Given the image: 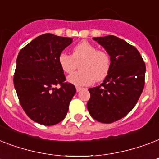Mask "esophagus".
Returning <instances> with one entry per match:
<instances>
[{
    "instance_id": "esophagus-1",
    "label": "esophagus",
    "mask_w": 159,
    "mask_h": 159,
    "mask_svg": "<svg viewBox=\"0 0 159 159\" xmlns=\"http://www.w3.org/2000/svg\"><path fill=\"white\" fill-rule=\"evenodd\" d=\"M76 89H77V92H79L80 91H81V90H82V87H76Z\"/></svg>"
}]
</instances>
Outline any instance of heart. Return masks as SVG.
Segmentation results:
<instances>
[{
  "label": "heart",
  "mask_w": 159,
  "mask_h": 159,
  "mask_svg": "<svg viewBox=\"0 0 159 159\" xmlns=\"http://www.w3.org/2000/svg\"><path fill=\"white\" fill-rule=\"evenodd\" d=\"M81 61L82 71L73 72L67 77V82L77 87L89 86L95 80L102 81L111 68V57L108 53L98 50L97 46L87 40L75 45L72 55L61 53L57 57L60 67L66 73H71Z\"/></svg>",
  "instance_id": "b5f03b06"
}]
</instances>
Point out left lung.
Listing matches in <instances>:
<instances>
[{
  "mask_svg": "<svg viewBox=\"0 0 159 159\" xmlns=\"http://www.w3.org/2000/svg\"><path fill=\"white\" fill-rule=\"evenodd\" d=\"M111 57V68L102 84L89 88L87 110L92 118L110 124L134 107L144 87L146 67L135 47L114 35L93 38Z\"/></svg>",
  "mask_w": 159,
  "mask_h": 159,
  "instance_id": "left-lung-1",
  "label": "left lung"
}]
</instances>
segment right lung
I'll list each match as a JSON object with an SVG mask.
<instances>
[{"label": "right lung", "instance_id": "add662e5", "mask_svg": "<svg viewBox=\"0 0 159 159\" xmlns=\"http://www.w3.org/2000/svg\"><path fill=\"white\" fill-rule=\"evenodd\" d=\"M72 43V38L44 34L30 42L17 56L14 87L19 101L27 116L43 125L62 121L76 93L74 85L65 82L57 62L58 55Z\"/></svg>", "mask_w": 159, "mask_h": 159}]
</instances>
